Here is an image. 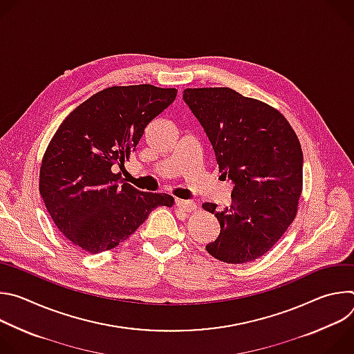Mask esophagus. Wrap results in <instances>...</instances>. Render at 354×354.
<instances>
[{"instance_id":"esophagus-1","label":"esophagus","mask_w":354,"mask_h":354,"mask_svg":"<svg viewBox=\"0 0 354 354\" xmlns=\"http://www.w3.org/2000/svg\"><path fill=\"white\" fill-rule=\"evenodd\" d=\"M175 205L182 212H193V210H196V203H194V201H192V200L176 198L175 200Z\"/></svg>"}]
</instances>
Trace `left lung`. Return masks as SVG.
Returning a JSON list of instances; mask_svg holds the SVG:
<instances>
[{
  "mask_svg": "<svg viewBox=\"0 0 354 354\" xmlns=\"http://www.w3.org/2000/svg\"><path fill=\"white\" fill-rule=\"evenodd\" d=\"M183 100L203 127L221 176L232 182V203L218 210L220 235L206 245L227 263L261 258L297 214L302 189V151L281 113L231 88H187Z\"/></svg>",
  "mask_w": 354,
  "mask_h": 354,
  "instance_id": "8db88e82",
  "label": "left lung"
}]
</instances>
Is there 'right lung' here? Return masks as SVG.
I'll use <instances>...</instances> for the list:
<instances>
[{"label":"right lung","instance_id":"obj_1","mask_svg":"<svg viewBox=\"0 0 354 354\" xmlns=\"http://www.w3.org/2000/svg\"><path fill=\"white\" fill-rule=\"evenodd\" d=\"M175 88L112 86L75 108L50 141L40 167V196L66 238L89 254L127 239L167 193L140 192L116 174L151 120L176 97Z\"/></svg>","mask_w":354,"mask_h":354}]
</instances>
